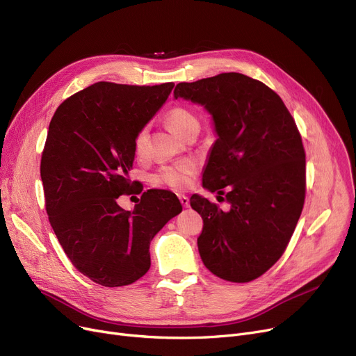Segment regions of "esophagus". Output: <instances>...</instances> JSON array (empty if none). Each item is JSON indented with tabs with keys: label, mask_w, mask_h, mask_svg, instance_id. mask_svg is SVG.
Listing matches in <instances>:
<instances>
[{
	"label": "esophagus",
	"mask_w": 356,
	"mask_h": 356,
	"mask_svg": "<svg viewBox=\"0 0 356 356\" xmlns=\"http://www.w3.org/2000/svg\"><path fill=\"white\" fill-rule=\"evenodd\" d=\"M177 196H179V200H180V203L183 204V207H184V208H189V204H191V199H189L188 196H186V195H181V193H179Z\"/></svg>",
	"instance_id": "34e87169"
}]
</instances>
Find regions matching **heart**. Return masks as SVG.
Masks as SVG:
<instances>
[{
	"label": "heart",
	"mask_w": 356,
	"mask_h": 356,
	"mask_svg": "<svg viewBox=\"0 0 356 356\" xmlns=\"http://www.w3.org/2000/svg\"><path fill=\"white\" fill-rule=\"evenodd\" d=\"M165 122L175 133L186 138L193 131H199L200 122L193 111L183 105H175L165 112ZM148 144V129L143 127L137 131L134 137V152L137 156H144L147 152ZM197 172V163L195 160L186 159L172 164L161 165L159 170L153 175V183L163 188H170L175 191L186 189L192 183L195 175Z\"/></svg>",
	"instance_id": "b5f03b06"
}]
</instances>
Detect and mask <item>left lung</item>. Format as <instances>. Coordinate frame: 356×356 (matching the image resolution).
I'll use <instances>...</instances> for the list:
<instances>
[{"mask_svg": "<svg viewBox=\"0 0 356 356\" xmlns=\"http://www.w3.org/2000/svg\"><path fill=\"white\" fill-rule=\"evenodd\" d=\"M175 98L204 105L218 140L203 173V188L225 195L218 204L193 195L202 216L200 258L212 274L250 283L280 259L302 215L306 197V153L294 118L266 83L242 73H219L180 82Z\"/></svg>", "mask_w": 356, "mask_h": 356, "instance_id": "obj_1", "label": "left lung"}]
</instances>
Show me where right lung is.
<instances>
[{
	"label": "right lung",
	"mask_w": 356,
	"mask_h": 356,
	"mask_svg": "<svg viewBox=\"0 0 356 356\" xmlns=\"http://www.w3.org/2000/svg\"><path fill=\"white\" fill-rule=\"evenodd\" d=\"M175 83H93L65 99L49 125L40 176L46 211L60 245L83 275L104 287L128 286L152 266L149 241L181 212L177 196L149 189L133 212L118 199L138 195L129 180L134 137Z\"/></svg>",
	"instance_id": "add662e5"
}]
</instances>
